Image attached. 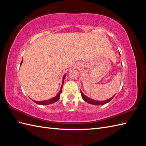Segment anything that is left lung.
I'll return each instance as SVG.
<instances>
[{
	"label": "left lung",
	"mask_w": 146,
	"mask_h": 146,
	"mask_svg": "<svg viewBox=\"0 0 146 146\" xmlns=\"http://www.w3.org/2000/svg\"><path fill=\"white\" fill-rule=\"evenodd\" d=\"M80 92H81V95H82V98H83V99L85 100V101H86V102H88V103H89V104H92V105H104V104H107V103H108V102H109L113 98H114V96L113 97H112V98H111L110 99H109L108 100H104V101H98V100H93V99H90V98H88V97H87V96H86L85 95H84L83 94V92L80 91Z\"/></svg>",
	"instance_id": "left-lung-1"
}]
</instances>
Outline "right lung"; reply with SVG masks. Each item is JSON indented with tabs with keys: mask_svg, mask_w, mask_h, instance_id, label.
Listing matches in <instances>:
<instances>
[{
	"mask_svg": "<svg viewBox=\"0 0 146 146\" xmlns=\"http://www.w3.org/2000/svg\"><path fill=\"white\" fill-rule=\"evenodd\" d=\"M22 63H23V61H22V62L21 63V64H22ZM64 77H65V76H64L63 77V82H62V86H61V88L60 89V91H59V92L58 93V94H57L55 97H54V98H53L50 99H48V100H44V101H39V102H38V101H35V100H33V101L35 103H36L37 104H39V105H48V104H53L55 102H56L57 100H58V99H60V94L61 93V92H62V88H63V83H64Z\"/></svg>",
	"mask_w": 146,
	"mask_h": 146,
	"instance_id": "1",
	"label": "right lung"
}]
</instances>
